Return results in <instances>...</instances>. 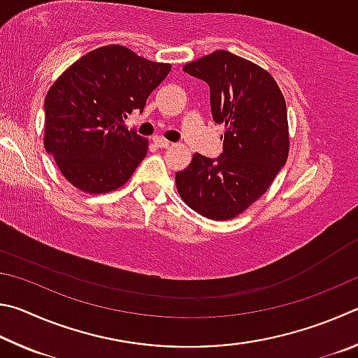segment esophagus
<instances>
[{
	"mask_svg": "<svg viewBox=\"0 0 358 358\" xmlns=\"http://www.w3.org/2000/svg\"><path fill=\"white\" fill-rule=\"evenodd\" d=\"M154 143H155V146H159V148H169V146H171V143L166 141L165 138H160V136L154 138Z\"/></svg>",
	"mask_w": 358,
	"mask_h": 358,
	"instance_id": "1",
	"label": "esophagus"
}]
</instances>
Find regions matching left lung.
<instances>
[{"label":"left lung","instance_id":"8db88e82","mask_svg":"<svg viewBox=\"0 0 358 358\" xmlns=\"http://www.w3.org/2000/svg\"><path fill=\"white\" fill-rule=\"evenodd\" d=\"M206 81L212 117L227 125L217 159L195 154L176 173L180 198L210 220H229L271 187L289 152L287 113L277 81L264 69L227 50L184 66Z\"/></svg>","mask_w":358,"mask_h":358}]
</instances>
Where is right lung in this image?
Segmentation results:
<instances>
[{
	"mask_svg": "<svg viewBox=\"0 0 358 358\" xmlns=\"http://www.w3.org/2000/svg\"><path fill=\"white\" fill-rule=\"evenodd\" d=\"M169 71L122 45H106L81 56L55 81L43 103V146L69 182L87 193L127 182L148 154V140L124 119L144 110Z\"/></svg>",
	"mask_w": 358,
	"mask_h": 358,
	"instance_id": "1",
	"label": "right lung"
}]
</instances>
